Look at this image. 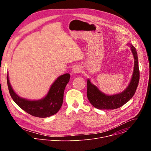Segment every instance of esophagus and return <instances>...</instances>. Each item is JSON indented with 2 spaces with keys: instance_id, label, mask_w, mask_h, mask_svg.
Listing matches in <instances>:
<instances>
[{
  "instance_id": "1",
  "label": "esophagus",
  "mask_w": 151,
  "mask_h": 151,
  "mask_svg": "<svg viewBox=\"0 0 151 151\" xmlns=\"http://www.w3.org/2000/svg\"><path fill=\"white\" fill-rule=\"evenodd\" d=\"M80 70H81V69H80L79 66H75L72 69V72L73 73H79Z\"/></svg>"
}]
</instances>
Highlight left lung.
Returning <instances> with one entry per match:
<instances>
[{"label":"left lung","instance_id":"left-lung-1","mask_svg":"<svg viewBox=\"0 0 151 151\" xmlns=\"http://www.w3.org/2000/svg\"><path fill=\"white\" fill-rule=\"evenodd\" d=\"M130 47L134 59V66L132 79L127 87L121 93L106 95L101 92L92 83L89 79H87V97L91 104L99 109H115L121 107L130 100L134 96L140 78L139 61L136 48L130 43L127 44Z\"/></svg>","mask_w":151,"mask_h":151}]
</instances>
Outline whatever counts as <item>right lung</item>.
<instances>
[{
    "label": "right lung",
    "mask_w": 151,
    "mask_h": 151,
    "mask_svg": "<svg viewBox=\"0 0 151 151\" xmlns=\"http://www.w3.org/2000/svg\"><path fill=\"white\" fill-rule=\"evenodd\" d=\"M70 77L69 73L58 77L51 85L45 97L37 100H27L18 96L11 87L8 74H7V83L12 99L21 109L32 116L47 118L55 114L61 108L64 89L69 81Z\"/></svg>",
    "instance_id": "obj_1"
}]
</instances>
